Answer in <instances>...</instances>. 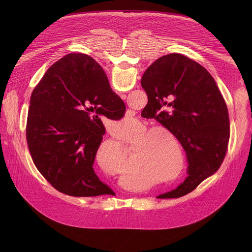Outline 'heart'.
<instances>
[{"label":"heart","mask_w":252,"mask_h":252,"mask_svg":"<svg viewBox=\"0 0 252 252\" xmlns=\"http://www.w3.org/2000/svg\"><path fill=\"white\" fill-rule=\"evenodd\" d=\"M130 122H127L129 124ZM146 126L140 124L138 130ZM163 132L174 140L176 149L165 141L164 137L157 131ZM133 134L126 133L125 139H130ZM131 159L125 166V174L131 176L133 173L146 171L149 178L159 177L155 184H166L176 179L185 167V152L177 137L163 126H155L140 131L131 141ZM179 165H177V155Z\"/></svg>","instance_id":"heart-1"}]
</instances>
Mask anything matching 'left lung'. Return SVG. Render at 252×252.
Here are the masks:
<instances>
[{
	"mask_svg": "<svg viewBox=\"0 0 252 252\" xmlns=\"http://www.w3.org/2000/svg\"><path fill=\"white\" fill-rule=\"evenodd\" d=\"M140 84L149 98L142 112L172 131L189 161L186 181L158 198L184 196L217 172L225 158L230 135L227 106L207 69L181 54L158 59Z\"/></svg>",
	"mask_w": 252,
	"mask_h": 252,
	"instance_id": "8db88e82",
	"label": "left lung"
}]
</instances>
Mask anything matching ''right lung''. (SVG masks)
<instances>
[{"label":"right lung","mask_w":252,"mask_h":252,"mask_svg":"<svg viewBox=\"0 0 252 252\" xmlns=\"http://www.w3.org/2000/svg\"><path fill=\"white\" fill-rule=\"evenodd\" d=\"M125 113V102L92 57L64 56L48 68L30 98L26 137L33 164L66 195H114L93 167L105 132L98 115L118 121Z\"/></svg>","instance_id":"add662e5"}]
</instances>
